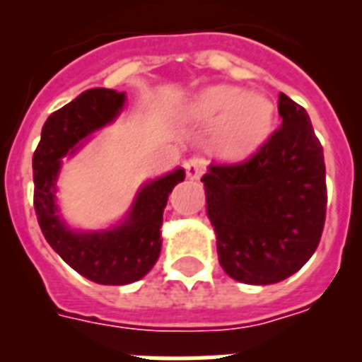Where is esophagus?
<instances>
[{
  "mask_svg": "<svg viewBox=\"0 0 362 362\" xmlns=\"http://www.w3.org/2000/svg\"><path fill=\"white\" fill-rule=\"evenodd\" d=\"M204 169H206V167H204L203 159L192 158L186 161V175L189 180H197V178H201L204 173Z\"/></svg>",
  "mask_w": 362,
  "mask_h": 362,
  "instance_id": "obj_1",
  "label": "esophagus"
}]
</instances>
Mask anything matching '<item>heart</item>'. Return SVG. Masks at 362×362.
<instances>
[{"instance_id": "b5f03b06", "label": "heart", "mask_w": 362, "mask_h": 362, "mask_svg": "<svg viewBox=\"0 0 362 362\" xmlns=\"http://www.w3.org/2000/svg\"><path fill=\"white\" fill-rule=\"evenodd\" d=\"M187 115L197 122H218L214 146L218 156L238 161L263 146L274 129V103L261 93H246L237 86H212L197 93L187 105Z\"/></svg>"}]
</instances>
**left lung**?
Wrapping results in <instances>:
<instances>
[{
    "instance_id": "obj_1",
    "label": "left lung",
    "mask_w": 362,
    "mask_h": 362,
    "mask_svg": "<svg viewBox=\"0 0 362 362\" xmlns=\"http://www.w3.org/2000/svg\"><path fill=\"white\" fill-rule=\"evenodd\" d=\"M281 125L252 158L212 163L206 214L227 274L269 286L295 274L320 244L327 212L323 146L308 112L278 95Z\"/></svg>"
}]
</instances>
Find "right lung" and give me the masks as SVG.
<instances>
[{
    "label": "right lung",
    "instance_id": "obj_1",
    "mask_svg": "<svg viewBox=\"0 0 362 362\" xmlns=\"http://www.w3.org/2000/svg\"><path fill=\"white\" fill-rule=\"evenodd\" d=\"M125 93L92 88L52 112L45 122L33 152V206L42 235L52 250L88 280L103 286H125L150 272L161 252V223L173 187L186 178L176 169L148 182L136 195L129 216L109 231H71L56 206V178L62 158L81 148L82 139L120 115Z\"/></svg>",
    "mask_w": 362,
    "mask_h": 362
}]
</instances>
